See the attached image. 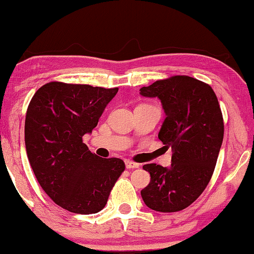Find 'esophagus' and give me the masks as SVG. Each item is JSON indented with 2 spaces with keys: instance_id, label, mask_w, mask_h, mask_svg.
<instances>
[{
  "instance_id": "obj_1",
  "label": "esophagus",
  "mask_w": 254,
  "mask_h": 254,
  "mask_svg": "<svg viewBox=\"0 0 254 254\" xmlns=\"http://www.w3.org/2000/svg\"><path fill=\"white\" fill-rule=\"evenodd\" d=\"M125 164H126V168H128V170H134V168L139 167V165L137 163H134V161L131 160H126Z\"/></svg>"
}]
</instances>
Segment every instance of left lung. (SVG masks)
I'll list each match as a JSON object with an SVG mask.
<instances>
[{
  "label": "left lung",
  "instance_id": "left-lung-1",
  "mask_svg": "<svg viewBox=\"0 0 254 254\" xmlns=\"http://www.w3.org/2000/svg\"><path fill=\"white\" fill-rule=\"evenodd\" d=\"M142 96L158 97L166 119L158 138L172 148L170 168L146 164L151 181L141 191L157 212L182 211L206 188L221 148L225 125L212 87L188 75H173L141 88Z\"/></svg>",
  "mask_w": 254,
  "mask_h": 254
}]
</instances>
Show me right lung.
<instances>
[{
    "label": "right lung",
    "instance_id": "obj_1",
    "mask_svg": "<svg viewBox=\"0 0 254 254\" xmlns=\"http://www.w3.org/2000/svg\"><path fill=\"white\" fill-rule=\"evenodd\" d=\"M118 88L53 81L39 88L25 119V145L35 178L57 205L76 214L100 212L125 171L83 143Z\"/></svg>",
    "mask_w": 254,
    "mask_h": 254
}]
</instances>
